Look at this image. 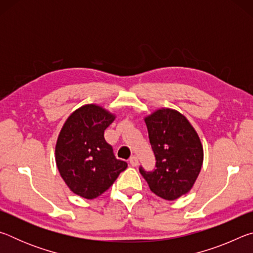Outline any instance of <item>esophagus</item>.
Listing matches in <instances>:
<instances>
[{
  "mask_svg": "<svg viewBox=\"0 0 253 253\" xmlns=\"http://www.w3.org/2000/svg\"><path fill=\"white\" fill-rule=\"evenodd\" d=\"M129 163L132 166H137V165H138V157H137L136 155H132L129 158Z\"/></svg>",
  "mask_w": 253,
  "mask_h": 253,
  "instance_id": "34e87169",
  "label": "esophagus"
}]
</instances>
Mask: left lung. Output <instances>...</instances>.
Returning <instances> with one entry per match:
<instances>
[{
	"label": "left lung",
	"instance_id": "obj_1",
	"mask_svg": "<svg viewBox=\"0 0 253 253\" xmlns=\"http://www.w3.org/2000/svg\"><path fill=\"white\" fill-rule=\"evenodd\" d=\"M155 155L153 170L139 172L153 193L173 201L191 190L203 163V147L194 128L178 111L163 108L145 118Z\"/></svg>",
	"mask_w": 253,
	"mask_h": 253
}]
</instances>
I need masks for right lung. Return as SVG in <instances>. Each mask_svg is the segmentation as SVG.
I'll return each instance as SVG.
<instances>
[{
  "label": "right lung",
  "mask_w": 253,
  "mask_h": 253,
  "mask_svg": "<svg viewBox=\"0 0 253 253\" xmlns=\"http://www.w3.org/2000/svg\"><path fill=\"white\" fill-rule=\"evenodd\" d=\"M115 117L96 105H84L72 113L60 131L55 162L68 187L91 200L113 185L127 168L117 160L104 132Z\"/></svg>",
  "instance_id": "1"
}]
</instances>
